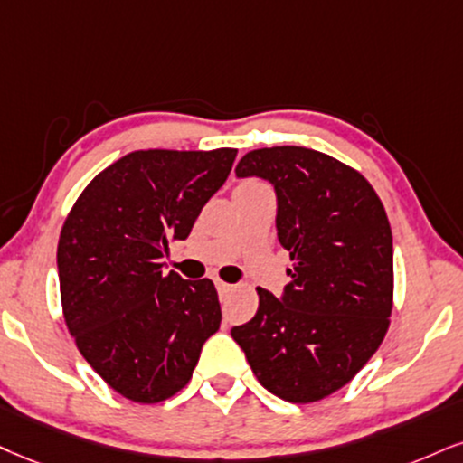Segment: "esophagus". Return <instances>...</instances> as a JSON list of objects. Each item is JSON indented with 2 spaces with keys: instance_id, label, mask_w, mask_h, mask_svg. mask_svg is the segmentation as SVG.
<instances>
[{
  "instance_id": "34e87169",
  "label": "esophagus",
  "mask_w": 463,
  "mask_h": 463,
  "mask_svg": "<svg viewBox=\"0 0 463 463\" xmlns=\"http://www.w3.org/2000/svg\"><path fill=\"white\" fill-rule=\"evenodd\" d=\"M216 289H219V296H227V294L233 292V285L222 283V281H216Z\"/></svg>"
}]
</instances>
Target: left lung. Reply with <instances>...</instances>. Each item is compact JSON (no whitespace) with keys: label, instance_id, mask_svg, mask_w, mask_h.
Segmentation results:
<instances>
[{"label":"left lung","instance_id":"8db88e82","mask_svg":"<svg viewBox=\"0 0 463 463\" xmlns=\"http://www.w3.org/2000/svg\"><path fill=\"white\" fill-rule=\"evenodd\" d=\"M238 178L277 193V236L292 281L258 288L253 319L232 336L272 395L311 403L333 395L378 350L392 311V233L373 186L336 158L298 146L244 154Z\"/></svg>","mask_w":463,"mask_h":463}]
</instances>
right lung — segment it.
<instances>
[{
    "instance_id": "1",
    "label": "right lung",
    "mask_w": 463,
    "mask_h": 463,
    "mask_svg": "<svg viewBox=\"0 0 463 463\" xmlns=\"http://www.w3.org/2000/svg\"><path fill=\"white\" fill-rule=\"evenodd\" d=\"M238 150H137L100 171L74 202L57 244L61 309L79 352L113 391L158 403L184 389L221 326L210 279L163 275L225 184Z\"/></svg>"
}]
</instances>
